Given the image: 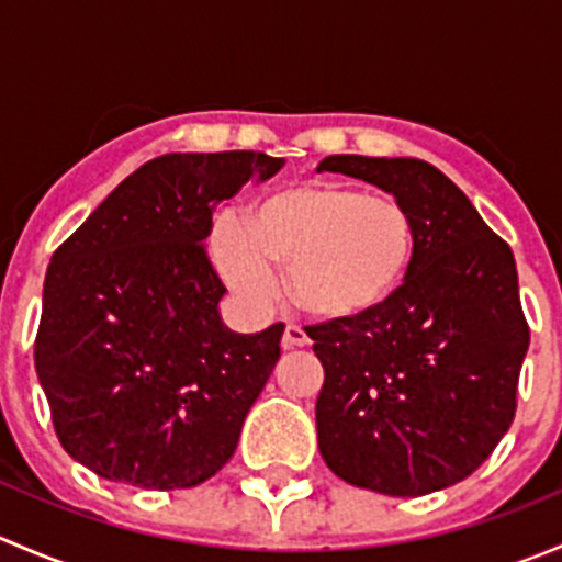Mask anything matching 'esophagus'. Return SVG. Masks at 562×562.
I'll return each instance as SVG.
<instances>
[{"instance_id": "34e87169", "label": "esophagus", "mask_w": 562, "mask_h": 562, "mask_svg": "<svg viewBox=\"0 0 562 562\" xmlns=\"http://www.w3.org/2000/svg\"><path fill=\"white\" fill-rule=\"evenodd\" d=\"M310 337L302 326H288L285 334H282V348L285 350H296V348H307Z\"/></svg>"}]
</instances>
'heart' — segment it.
Segmentation results:
<instances>
[{
    "label": "heart",
    "instance_id": "b5f03b06",
    "mask_svg": "<svg viewBox=\"0 0 562 562\" xmlns=\"http://www.w3.org/2000/svg\"><path fill=\"white\" fill-rule=\"evenodd\" d=\"M416 249V217L400 198L339 184L266 192L241 223H223L212 236L217 271L239 296L266 302L277 288L271 269H288L291 302L323 323H353L386 307Z\"/></svg>",
    "mask_w": 562,
    "mask_h": 562
}]
</instances>
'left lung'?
<instances>
[{
	"instance_id": "obj_1",
	"label": "left lung",
	"mask_w": 562,
	"mask_h": 562,
	"mask_svg": "<svg viewBox=\"0 0 562 562\" xmlns=\"http://www.w3.org/2000/svg\"><path fill=\"white\" fill-rule=\"evenodd\" d=\"M400 198L418 249L394 299L353 323H317V449L348 484L418 497L468 479L517 413L530 328L514 252L462 190L416 157L331 155L317 166Z\"/></svg>"
}]
</instances>
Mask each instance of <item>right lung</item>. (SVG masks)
<instances>
[{
    "mask_svg": "<svg viewBox=\"0 0 562 562\" xmlns=\"http://www.w3.org/2000/svg\"><path fill=\"white\" fill-rule=\"evenodd\" d=\"M263 151L162 155L130 173L50 258L35 370L65 451L108 481L187 490L212 479L280 359L285 326L236 334L203 239Z\"/></svg>",
    "mask_w": 562,
    "mask_h": 562,
    "instance_id": "1",
    "label": "right lung"
}]
</instances>
